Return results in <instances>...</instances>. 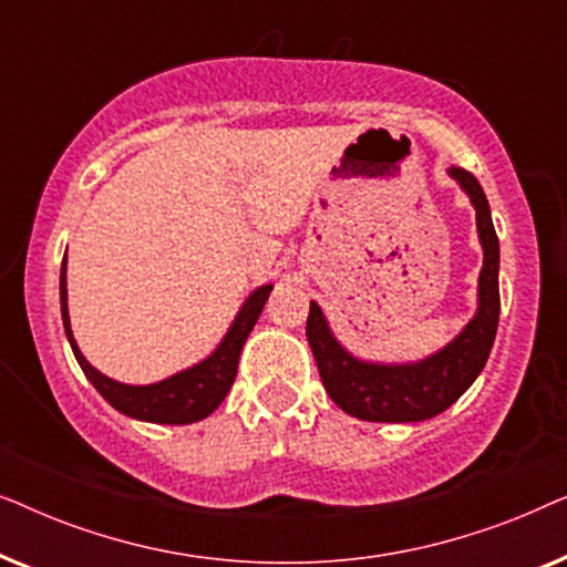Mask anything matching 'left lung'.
<instances>
[{"mask_svg":"<svg viewBox=\"0 0 567 567\" xmlns=\"http://www.w3.org/2000/svg\"><path fill=\"white\" fill-rule=\"evenodd\" d=\"M475 206L477 237L483 245V270L477 278V312L441 351L410 363H377L355 359L332 336L328 317L317 301L309 305L307 340L330 400L343 413L369 423H421L454 405L483 371L498 330L501 247L491 206L475 175L449 167Z\"/></svg>","mask_w":567,"mask_h":567,"instance_id":"obj_1","label":"left lung"}]
</instances>
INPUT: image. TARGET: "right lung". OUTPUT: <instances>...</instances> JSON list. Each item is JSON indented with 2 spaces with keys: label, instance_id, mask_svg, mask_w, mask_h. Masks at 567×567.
<instances>
[{
  "label": "right lung",
  "instance_id": "1",
  "mask_svg": "<svg viewBox=\"0 0 567 567\" xmlns=\"http://www.w3.org/2000/svg\"><path fill=\"white\" fill-rule=\"evenodd\" d=\"M274 286H258L245 305L239 307L235 322L229 324L227 336L221 343L206 355L204 361L193 363V367L177 371V374L162 379L154 384H123L115 379L100 374L92 363L84 359L80 346L72 336V322H69V305H66V255L61 262V278H59V297H61V320H64V330L72 346L74 359L80 363L84 377L90 379L92 386L118 410V413L136 417V421L146 423H167V425H188L196 421H204L221 405L227 392L231 390L237 377L239 353L250 330L258 322V317L266 307Z\"/></svg>",
  "mask_w": 567,
  "mask_h": 567
}]
</instances>
